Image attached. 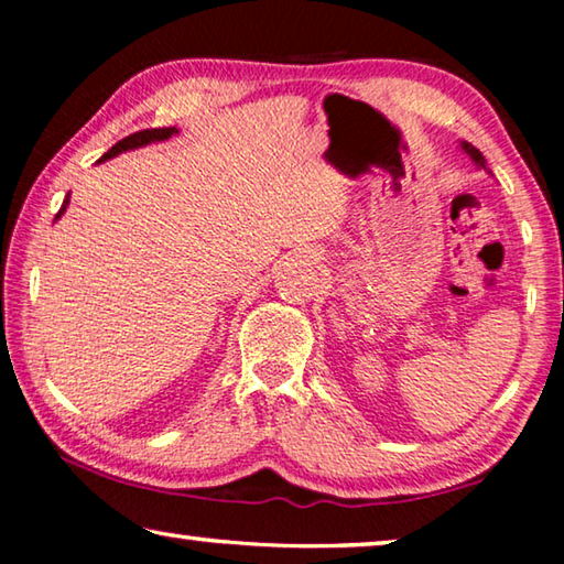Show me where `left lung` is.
<instances>
[{"label":"left lung","instance_id":"1","mask_svg":"<svg viewBox=\"0 0 564 564\" xmlns=\"http://www.w3.org/2000/svg\"><path fill=\"white\" fill-rule=\"evenodd\" d=\"M463 149L467 151V154H470L473 159H475V164H480V166H485V156L480 154V151H477L473 144H463Z\"/></svg>","mask_w":564,"mask_h":564}]
</instances>
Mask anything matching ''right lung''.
<instances>
[{"instance_id":"add662e5","label":"right lung","mask_w":564,"mask_h":564,"mask_svg":"<svg viewBox=\"0 0 564 564\" xmlns=\"http://www.w3.org/2000/svg\"><path fill=\"white\" fill-rule=\"evenodd\" d=\"M171 133H176V127H164V129H144V131L129 133L127 139H121L119 144H113V147L107 151V154H104L99 161H107V159L117 156V154H121V151H127V149L147 147V144H151V141H164V139H169V137H171ZM66 204H69V196L64 198V204H62V208H59V214H56V218H59V216L64 214Z\"/></svg>"}]
</instances>
